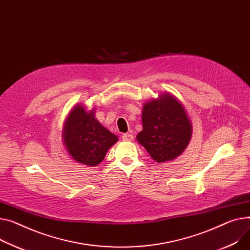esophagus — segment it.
I'll return each mask as SVG.
<instances>
[{
	"label": "esophagus",
	"mask_w": 250,
	"mask_h": 250,
	"mask_svg": "<svg viewBox=\"0 0 250 250\" xmlns=\"http://www.w3.org/2000/svg\"><path fill=\"white\" fill-rule=\"evenodd\" d=\"M122 139H123V141H125V142H130V141L134 140V136H132L131 134H124V135L122 136Z\"/></svg>",
	"instance_id": "esophagus-1"
}]
</instances>
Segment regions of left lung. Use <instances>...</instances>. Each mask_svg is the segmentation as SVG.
<instances>
[{"label": "left lung", "mask_w": 250, "mask_h": 250, "mask_svg": "<svg viewBox=\"0 0 250 250\" xmlns=\"http://www.w3.org/2000/svg\"><path fill=\"white\" fill-rule=\"evenodd\" d=\"M142 120L138 142L156 162L173 161L184 152L192 126L184 107L173 95L165 93L145 104Z\"/></svg>", "instance_id": "obj_1"}]
</instances>
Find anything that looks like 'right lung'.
Listing matches in <instances>:
<instances>
[{
  "instance_id": "right-lung-1",
  "label": "right lung",
  "mask_w": 250,
  "mask_h": 250,
  "mask_svg": "<svg viewBox=\"0 0 250 250\" xmlns=\"http://www.w3.org/2000/svg\"><path fill=\"white\" fill-rule=\"evenodd\" d=\"M63 139L69 155L78 163L96 166L103 162L108 148L118 137L103 126L94 118V110L85 111L77 105L66 120Z\"/></svg>"
}]
</instances>
